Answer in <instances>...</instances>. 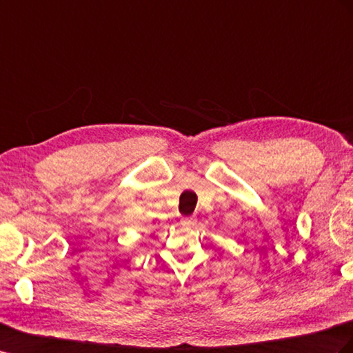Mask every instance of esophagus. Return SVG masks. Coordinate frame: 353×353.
Segmentation results:
<instances>
[{
	"mask_svg": "<svg viewBox=\"0 0 353 353\" xmlns=\"http://www.w3.org/2000/svg\"><path fill=\"white\" fill-rule=\"evenodd\" d=\"M196 221H197V218L193 215V216H185V218H183V220H181V224L185 225V227H192V225L196 224Z\"/></svg>",
	"mask_w": 353,
	"mask_h": 353,
	"instance_id": "34e87169",
	"label": "esophagus"
}]
</instances>
